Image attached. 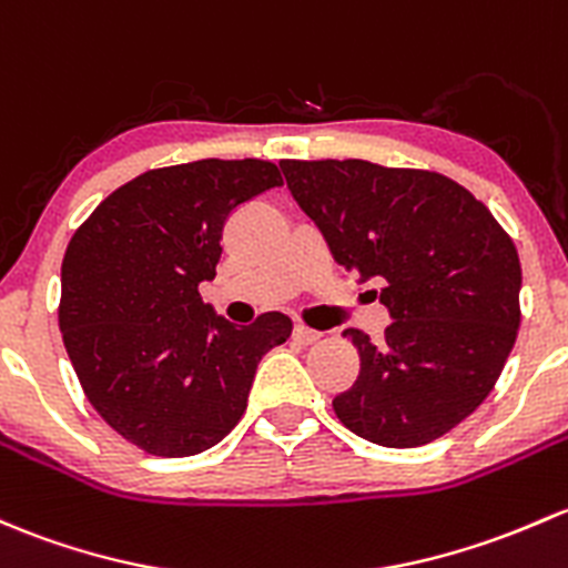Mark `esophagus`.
Segmentation results:
<instances>
[{
  "label": "esophagus",
  "instance_id": "1",
  "mask_svg": "<svg viewBox=\"0 0 568 568\" xmlns=\"http://www.w3.org/2000/svg\"><path fill=\"white\" fill-rule=\"evenodd\" d=\"M291 337H294L300 345H310V343H315V339L321 337V332L310 329V326H304V324H296L294 326V334H291Z\"/></svg>",
  "mask_w": 568,
  "mask_h": 568
}]
</instances>
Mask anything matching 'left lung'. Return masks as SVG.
Listing matches in <instances>:
<instances>
[{"label":"left lung","instance_id":"8db88e82","mask_svg":"<svg viewBox=\"0 0 568 568\" xmlns=\"http://www.w3.org/2000/svg\"><path fill=\"white\" fill-rule=\"evenodd\" d=\"M296 204L334 261L381 280L392 324L348 329L362 369L332 399L351 433L389 449L440 438L474 414L520 329V258L489 209L452 179L367 160H283Z\"/></svg>","mask_w":568,"mask_h":568}]
</instances>
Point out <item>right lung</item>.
<instances>
[{
  "label": "right lung",
  "instance_id": "1",
  "mask_svg": "<svg viewBox=\"0 0 568 568\" xmlns=\"http://www.w3.org/2000/svg\"><path fill=\"white\" fill-rule=\"evenodd\" d=\"M266 160H195L113 190L62 261L59 329L89 403L124 440L190 457L225 438L247 408L264 354L288 315L236 326L201 300L239 204L280 187Z\"/></svg>",
  "mask_w": 568,
  "mask_h": 568
}]
</instances>
